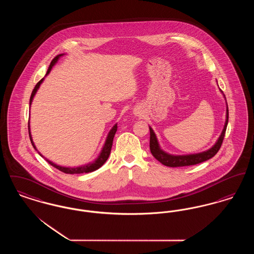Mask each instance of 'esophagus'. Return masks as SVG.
<instances>
[{
  "label": "esophagus",
  "instance_id": "obj_1",
  "mask_svg": "<svg viewBox=\"0 0 254 254\" xmlns=\"http://www.w3.org/2000/svg\"><path fill=\"white\" fill-rule=\"evenodd\" d=\"M139 114H140V113H138V112H137V113H135V115H137V116H139Z\"/></svg>",
  "mask_w": 254,
  "mask_h": 254
}]
</instances>
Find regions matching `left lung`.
Here are the masks:
<instances>
[{"label": "left lung", "instance_id": "1", "mask_svg": "<svg viewBox=\"0 0 254 254\" xmlns=\"http://www.w3.org/2000/svg\"><path fill=\"white\" fill-rule=\"evenodd\" d=\"M228 122H229V108H228V105H227L226 123H225L224 128L222 130L220 137L218 138L217 142L214 144L212 147H210L209 149H207L205 151L200 152V153H195V154H188V155H172V154H169V153L165 152L160 147L159 143H158L157 137H156L155 133L153 131V129L149 127V131H150L149 147H150V151H151L152 155L160 163H162L163 165H165L167 167H170V168L193 166V165L200 164L202 162H205L206 160L213 157L217 153L218 150L220 149L222 143H223L224 137H225V133H226V129H227Z\"/></svg>", "mask_w": 254, "mask_h": 254}]
</instances>
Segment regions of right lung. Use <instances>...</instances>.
Listing matches in <instances>:
<instances>
[{
  "label": "right lung",
  "mask_w": 254,
  "mask_h": 254,
  "mask_svg": "<svg viewBox=\"0 0 254 254\" xmlns=\"http://www.w3.org/2000/svg\"><path fill=\"white\" fill-rule=\"evenodd\" d=\"M64 54H59V55H57L53 60L51 61V63H50V64H49V69H48V71H47V74H46V76L50 72V70H51V68L54 66V64L58 62L59 60V58L62 57ZM43 81H44V78L40 81V82H38L37 83V85H35V87H34V89H33V91H32V93H31V96H30V100H29V105H31L32 104V100H33V98L35 96V94H36L37 90H38V88L40 87V85L41 84L43 83ZM117 131V124H115L114 126H113V127L110 129V131H109V134H108V137H107V140H106V143H105V145L103 146V148H102V150H101V153H100V155L98 156L96 160L94 161V162H91V163H89V164H86V165H84V166H81V167H75V168H66V167H62V166H58V165H56V164H54L53 162H51V161H49V159H47L46 158V160L48 161V163L50 164L52 167H54V168H56L57 169H59L61 171H63V172H64V173H67V174H77V173H88V172H92V171H94V170H96V169H100L105 163H106V161L108 160V158H109V154H110V150H111V146H112V143H113V138H114V135H115V133ZM28 133H29V138H30V141H31V144L33 145V147L35 148L37 150L36 146L34 145V142H33V140H32V136H31V132H30V127H29V121H28ZM38 153L42 156V157H44L39 151H38Z\"/></svg>",
  "instance_id": "obj_1"
}]
</instances>
